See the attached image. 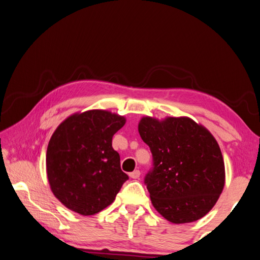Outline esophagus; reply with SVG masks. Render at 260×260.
Returning a JSON list of instances; mask_svg holds the SVG:
<instances>
[{"label":"esophagus","instance_id":"1","mask_svg":"<svg viewBox=\"0 0 260 260\" xmlns=\"http://www.w3.org/2000/svg\"><path fill=\"white\" fill-rule=\"evenodd\" d=\"M140 175H141V173H140V171L136 170V171H133L132 173H130L129 176H130L132 179H138V178L140 177Z\"/></svg>","mask_w":260,"mask_h":260}]
</instances>
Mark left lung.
Wrapping results in <instances>:
<instances>
[{"label":"left lung","instance_id":"1","mask_svg":"<svg viewBox=\"0 0 260 260\" xmlns=\"http://www.w3.org/2000/svg\"><path fill=\"white\" fill-rule=\"evenodd\" d=\"M138 129L153 155V170L144 179L153 207L175 224L205 216L225 182L223 156L211 132L188 117L146 116Z\"/></svg>","mask_w":260,"mask_h":260}]
</instances>
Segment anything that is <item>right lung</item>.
Returning a JSON list of instances; mask_svg holds the SVG:
<instances>
[{"label":"right lung","mask_w":260,"mask_h":260,"mask_svg":"<svg viewBox=\"0 0 260 260\" xmlns=\"http://www.w3.org/2000/svg\"><path fill=\"white\" fill-rule=\"evenodd\" d=\"M124 123L122 116L93 109L73 114L58 125L48 144L46 167L51 191L63 206L93 215L114 202L129 178L111 145Z\"/></svg>","instance_id":"1"}]
</instances>
